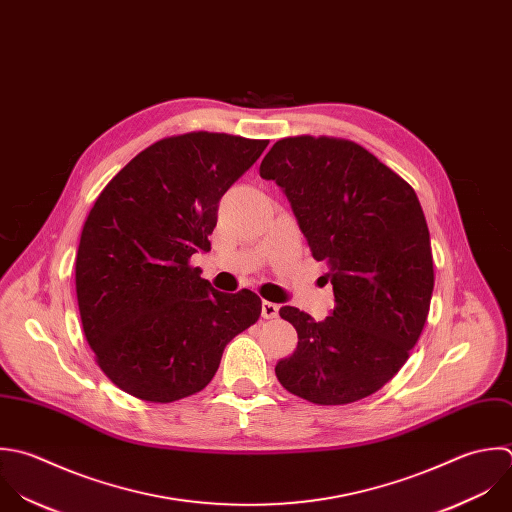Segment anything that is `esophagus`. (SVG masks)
I'll list each match as a JSON object with an SVG mask.
<instances>
[{"label":"esophagus","mask_w":512,"mask_h":512,"mask_svg":"<svg viewBox=\"0 0 512 512\" xmlns=\"http://www.w3.org/2000/svg\"><path fill=\"white\" fill-rule=\"evenodd\" d=\"M261 315H263V319H275L279 315V305H275L271 301H263L261 303Z\"/></svg>","instance_id":"esophagus-1"}]
</instances>
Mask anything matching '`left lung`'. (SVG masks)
Returning <instances> with one entry per match:
<instances>
[{
	"instance_id": "8db88e82",
	"label": "left lung",
	"mask_w": 512,
	"mask_h": 512,
	"mask_svg": "<svg viewBox=\"0 0 512 512\" xmlns=\"http://www.w3.org/2000/svg\"><path fill=\"white\" fill-rule=\"evenodd\" d=\"M259 173L285 189L335 293L333 315L319 323L297 307L279 309L299 343L275 375L315 405L361 401L401 371L427 323L435 269L419 197L373 153L341 137L279 139Z\"/></svg>"
}]
</instances>
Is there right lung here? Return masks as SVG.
I'll return each instance as SVG.
<instances>
[{
	"instance_id": "1",
	"label": "right lung",
	"mask_w": 512,
	"mask_h": 512,
	"mask_svg": "<svg viewBox=\"0 0 512 512\" xmlns=\"http://www.w3.org/2000/svg\"><path fill=\"white\" fill-rule=\"evenodd\" d=\"M267 139L191 131L137 153L99 193L75 257L81 325L95 363L131 397L199 393L225 345L261 315L249 289L221 293L189 265L211 251L223 193Z\"/></svg>"
}]
</instances>
